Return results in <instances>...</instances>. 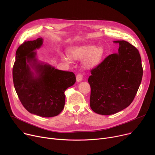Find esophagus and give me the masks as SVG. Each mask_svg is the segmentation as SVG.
<instances>
[{
	"label": "esophagus",
	"mask_w": 155,
	"mask_h": 155,
	"mask_svg": "<svg viewBox=\"0 0 155 155\" xmlns=\"http://www.w3.org/2000/svg\"><path fill=\"white\" fill-rule=\"evenodd\" d=\"M82 78H83V75L82 74H78L76 77V80L78 82H81V81L82 80Z\"/></svg>",
	"instance_id": "obj_1"
}]
</instances>
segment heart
I'll list each match as a JSON object with an SVG mask.
<instances>
[{
	"mask_svg": "<svg viewBox=\"0 0 155 155\" xmlns=\"http://www.w3.org/2000/svg\"><path fill=\"white\" fill-rule=\"evenodd\" d=\"M70 55L73 59L84 61V67L93 68L101 63L104 56V50L102 47L96 48L95 46L87 45L77 46L70 51ZM62 59L66 62H70L69 57L63 56Z\"/></svg>",
	"mask_w": 155,
	"mask_h": 155,
	"instance_id": "heart-1",
	"label": "heart"
}]
</instances>
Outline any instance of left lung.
Segmentation results:
<instances>
[{
	"instance_id": "8db88e82",
	"label": "left lung",
	"mask_w": 155,
	"mask_h": 155,
	"mask_svg": "<svg viewBox=\"0 0 155 155\" xmlns=\"http://www.w3.org/2000/svg\"><path fill=\"white\" fill-rule=\"evenodd\" d=\"M117 53L109 55L91 70L90 106L95 113L111 115L133 101L143 77L141 59L137 49L126 41H115Z\"/></svg>"
}]
</instances>
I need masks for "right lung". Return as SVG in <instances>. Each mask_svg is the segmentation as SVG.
<instances>
[{"label": "right lung", "instance_id": "1", "mask_svg": "<svg viewBox=\"0 0 155 155\" xmlns=\"http://www.w3.org/2000/svg\"><path fill=\"white\" fill-rule=\"evenodd\" d=\"M43 39L24 42L15 53L12 69L15 90L29 112L51 117L58 116L64 107L67 89L76 82L74 73L55 69L36 58V49Z\"/></svg>", "mask_w": 155, "mask_h": 155}]
</instances>
